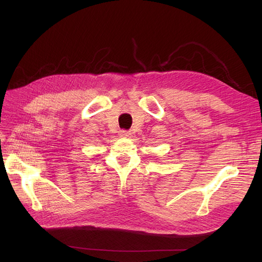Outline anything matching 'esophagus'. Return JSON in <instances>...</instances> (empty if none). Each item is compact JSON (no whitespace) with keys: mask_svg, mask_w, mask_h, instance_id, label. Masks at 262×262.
<instances>
[{"mask_svg":"<svg viewBox=\"0 0 262 262\" xmlns=\"http://www.w3.org/2000/svg\"><path fill=\"white\" fill-rule=\"evenodd\" d=\"M130 131H125V130H121L120 132H119V136H120L121 138H128L130 137Z\"/></svg>","mask_w":262,"mask_h":262,"instance_id":"1","label":"esophagus"}]
</instances>
